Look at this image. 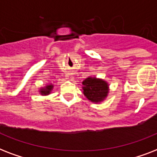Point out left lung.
<instances>
[{
    "instance_id": "left-lung-1",
    "label": "left lung",
    "mask_w": 157,
    "mask_h": 157,
    "mask_svg": "<svg viewBox=\"0 0 157 157\" xmlns=\"http://www.w3.org/2000/svg\"><path fill=\"white\" fill-rule=\"evenodd\" d=\"M83 93L89 100L94 103L103 101L108 93V86L104 81L101 79L88 77L82 82Z\"/></svg>"
}]
</instances>
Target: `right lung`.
Returning <instances> with one entry per match:
<instances>
[{
    "label": "right lung",
    "instance_id": "right-lung-1",
    "mask_svg": "<svg viewBox=\"0 0 157 157\" xmlns=\"http://www.w3.org/2000/svg\"><path fill=\"white\" fill-rule=\"evenodd\" d=\"M52 88H53L52 85L47 86L45 89H42V90H41L40 93H41V94H45V95H47V94H50V90H52Z\"/></svg>",
    "mask_w": 157,
    "mask_h": 157
}]
</instances>
